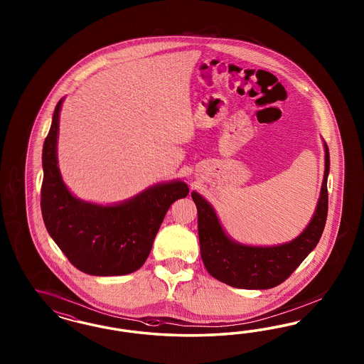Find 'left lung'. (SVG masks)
Instances as JSON below:
<instances>
[{
    "label": "left lung",
    "instance_id": "obj_1",
    "mask_svg": "<svg viewBox=\"0 0 364 364\" xmlns=\"http://www.w3.org/2000/svg\"><path fill=\"white\" fill-rule=\"evenodd\" d=\"M323 144L324 176L316 210L306 230L291 242L260 247L233 240L224 231L210 203L198 192H192L198 207L200 252L210 276L235 288L268 289L283 283L309 256L319 242L328 210L330 152L326 141Z\"/></svg>",
    "mask_w": 364,
    "mask_h": 364
}]
</instances>
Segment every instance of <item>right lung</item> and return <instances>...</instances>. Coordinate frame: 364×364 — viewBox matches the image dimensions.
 <instances>
[{"instance_id":"1","label":"right lung","mask_w":364,"mask_h":364,"mask_svg":"<svg viewBox=\"0 0 364 364\" xmlns=\"http://www.w3.org/2000/svg\"><path fill=\"white\" fill-rule=\"evenodd\" d=\"M55 105L43 148L41 210L45 227L68 260L95 276L132 274L145 263L166 210L189 192L181 180L144 189L122 203L101 205L76 198L66 187L57 159L60 110Z\"/></svg>"}]
</instances>
